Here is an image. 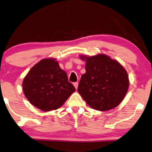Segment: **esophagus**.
I'll return each instance as SVG.
<instances>
[{
    "mask_svg": "<svg viewBox=\"0 0 152 152\" xmlns=\"http://www.w3.org/2000/svg\"><path fill=\"white\" fill-rule=\"evenodd\" d=\"M73 85H74V86H75V88L77 89V87H78V82H74Z\"/></svg>",
    "mask_w": 152,
    "mask_h": 152,
    "instance_id": "esophagus-1",
    "label": "esophagus"
}]
</instances>
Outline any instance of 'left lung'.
I'll return each mask as SVG.
<instances>
[{
    "label": "left lung",
    "instance_id": "1",
    "mask_svg": "<svg viewBox=\"0 0 152 152\" xmlns=\"http://www.w3.org/2000/svg\"><path fill=\"white\" fill-rule=\"evenodd\" d=\"M80 58L86 61V72L82 75L77 88L82 98L90 107L99 111L119 105L129 89L126 70L105 54Z\"/></svg>",
    "mask_w": 152,
    "mask_h": 152
}]
</instances>
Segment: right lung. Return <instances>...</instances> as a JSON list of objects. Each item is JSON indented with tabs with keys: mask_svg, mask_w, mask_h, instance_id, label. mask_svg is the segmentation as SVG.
<instances>
[{
	"mask_svg": "<svg viewBox=\"0 0 152 152\" xmlns=\"http://www.w3.org/2000/svg\"><path fill=\"white\" fill-rule=\"evenodd\" d=\"M75 88L66 72L54 58H45L29 70L23 81V93L28 101L42 111L57 110Z\"/></svg>",
	"mask_w": 152,
	"mask_h": 152,
	"instance_id": "1",
	"label": "right lung"
}]
</instances>
